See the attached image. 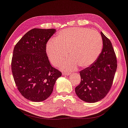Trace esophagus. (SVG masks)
I'll list each match as a JSON object with an SVG mask.
<instances>
[{
	"instance_id": "esophagus-1",
	"label": "esophagus",
	"mask_w": 128,
	"mask_h": 128,
	"mask_svg": "<svg viewBox=\"0 0 128 128\" xmlns=\"http://www.w3.org/2000/svg\"><path fill=\"white\" fill-rule=\"evenodd\" d=\"M62 74L65 76H69L70 73H69V72H62Z\"/></svg>"
}]
</instances>
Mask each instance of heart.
<instances>
[{
	"mask_svg": "<svg viewBox=\"0 0 128 128\" xmlns=\"http://www.w3.org/2000/svg\"><path fill=\"white\" fill-rule=\"evenodd\" d=\"M103 41L99 32L86 28H70L59 32L56 38L47 42L46 52L51 64L58 66L68 56L69 58L61 62L60 67L68 70L78 65L88 68L93 64L100 55Z\"/></svg>",
	"mask_w": 128,
	"mask_h": 128,
	"instance_id": "heart-1",
	"label": "heart"
}]
</instances>
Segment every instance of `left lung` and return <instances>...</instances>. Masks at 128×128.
Instances as JSON below:
<instances>
[{"label": "left lung", "mask_w": 128, "mask_h": 128, "mask_svg": "<svg viewBox=\"0 0 128 128\" xmlns=\"http://www.w3.org/2000/svg\"><path fill=\"white\" fill-rule=\"evenodd\" d=\"M103 47L100 55L91 66L80 71L81 82L75 90L80 99L88 102L100 100L112 86L117 60L110 40L100 32Z\"/></svg>", "instance_id": "obj_1"}]
</instances>
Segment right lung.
I'll list each match as a JSON object with an SVG mask.
<instances>
[{
    "mask_svg": "<svg viewBox=\"0 0 128 128\" xmlns=\"http://www.w3.org/2000/svg\"><path fill=\"white\" fill-rule=\"evenodd\" d=\"M56 29L34 28L27 32L15 46L12 60L14 82L28 100L39 102L53 90L62 72L52 67L46 52V43Z\"/></svg>",
    "mask_w": 128,
    "mask_h": 128,
    "instance_id": "1",
    "label": "right lung"
}]
</instances>
